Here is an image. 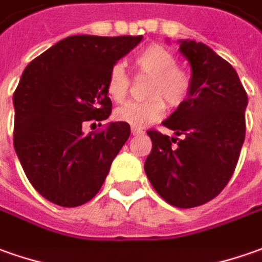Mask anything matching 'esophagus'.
I'll use <instances>...</instances> for the list:
<instances>
[{
    "label": "esophagus",
    "instance_id": "esophagus-1",
    "mask_svg": "<svg viewBox=\"0 0 262 262\" xmlns=\"http://www.w3.org/2000/svg\"><path fill=\"white\" fill-rule=\"evenodd\" d=\"M140 133H143V132L140 130V129H132V135H133V136H136V135H140Z\"/></svg>",
    "mask_w": 262,
    "mask_h": 262
}]
</instances>
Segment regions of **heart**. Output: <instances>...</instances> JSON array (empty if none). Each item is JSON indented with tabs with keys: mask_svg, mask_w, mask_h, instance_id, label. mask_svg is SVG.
<instances>
[{
	"mask_svg": "<svg viewBox=\"0 0 262 262\" xmlns=\"http://www.w3.org/2000/svg\"><path fill=\"white\" fill-rule=\"evenodd\" d=\"M139 74L150 77L145 103H126L115 112V119L142 129L159 122L165 115V101L172 107L183 104L191 92V77L186 71L176 67L175 56L159 44H152L140 51L135 58ZM130 81L120 64L113 66L106 80V93L113 101H123Z\"/></svg>",
	"mask_w": 262,
	"mask_h": 262,
	"instance_id": "1",
	"label": "heart"
}]
</instances>
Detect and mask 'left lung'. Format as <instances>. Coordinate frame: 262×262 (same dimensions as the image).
Instances as JSON below:
<instances>
[{"mask_svg": "<svg viewBox=\"0 0 262 262\" xmlns=\"http://www.w3.org/2000/svg\"><path fill=\"white\" fill-rule=\"evenodd\" d=\"M178 42L191 64V92L163 126L182 139L147 132L152 150L145 172L168 204L193 208L215 198L235 170L248 97L234 67L211 47L195 40Z\"/></svg>", "mask_w": 262, "mask_h": 262, "instance_id": "obj_1", "label": "left lung"}]
</instances>
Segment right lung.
Returning <instances> with one entry per match:
<instances>
[{
	"instance_id": "right-lung-1",
	"label": "right lung",
	"mask_w": 262,
	"mask_h": 262,
	"mask_svg": "<svg viewBox=\"0 0 262 262\" xmlns=\"http://www.w3.org/2000/svg\"><path fill=\"white\" fill-rule=\"evenodd\" d=\"M143 35H71L35 57L14 93V147L34 189L60 206L86 204L100 191L130 126L84 135L89 120L112 113L110 69Z\"/></svg>"
}]
</instances>
